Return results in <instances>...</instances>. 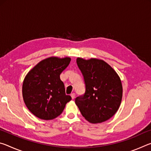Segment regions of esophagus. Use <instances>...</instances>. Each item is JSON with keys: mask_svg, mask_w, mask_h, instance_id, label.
<instances>
[{"mask_svg": "<svg viewBox=\"0 0 151 151\" xmlns=\"http://www.w3.org/2000/svg\"><path fill=\"white\" fill-rule=\"evenodd\" d=\"M70 96H71V98H72V99H74L75 98V93H72L70 94Z\"/></svg>", "mask_w": 151, "mask_h": 151, "instance_id": "esophagus-1", "label": "esophagus"}]
</instances>
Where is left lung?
<instances>
[{
  "mask_svg": "<svg viewBox=\"0 0 151 151\" xmlns=\"http://www.w3.org/2000/svg\"><path fill=\"white\" fill-rule=\"evenodd\" d=\"M76 63L83 73L86 91L75 99L82 115L91 123H101L116 113L121 105L122 86L119 76L103 60L78 57Z\"/></svg>",
  "mask_w": 151,
  "mask_h": 151,
  "instance_id": "8db88e82",
  "label": "left lung"
}]
</instances>
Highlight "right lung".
<instances>
[{"label":"right lung","instance_id":"1","mask_svg":"<svg viewBox=\"0 0 151 151\" xmlns=\"http://www.w3.org/2000/svg\"><path fill=\"white\" fill-rule=\"evenodd\" d=\"M70 57H50L35 65L24 77L22 97L28 109L42 120H52L62 113L71 96L66 95L60 75L69 65Z\"/></svg>","mask_w":151,"mask_h":151}]
</instances>
